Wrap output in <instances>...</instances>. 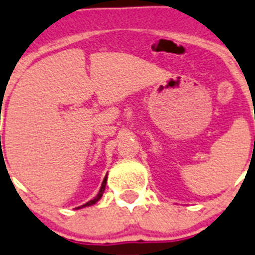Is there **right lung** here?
I'll return each instance as SVG.
<instances>
[{"instance_id": "1", "label": "right lung", "mask_w": 255, "mask_h": 255, "mask_svg": "<svg viewBox=\"0 0 255 255\" xmlns=\"http://www.w3.org/2000/svg\"><path fill=\"white\" fill-rule=\"evenodd\" d=\"M105 186H106V177L105 178H104V181H103V185H101V189H100V191H99V194L96 195V198L95 199H92V200H90L88 201V203H86L85 205H82V207H78V208H83V207H88V205H92V204H95V203H96V201H99L101 199V196H103V194H104V191H105Z\"/></svg>"}]
</instances>
